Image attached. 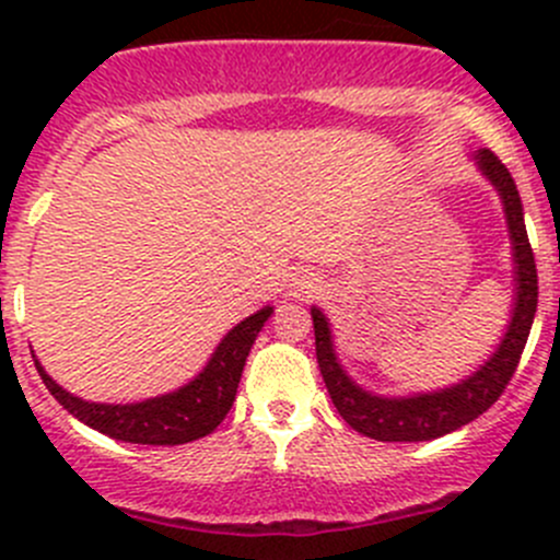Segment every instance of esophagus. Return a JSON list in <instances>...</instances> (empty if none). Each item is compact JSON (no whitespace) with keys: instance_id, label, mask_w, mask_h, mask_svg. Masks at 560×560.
<instances>
[{"instance_id":"1","label":"esophagus","mask_w":560,"mask_h":560,"mask_svg":"<svg viewBox=\"0 0 560 560\" xmlns=\"http://www.w3.org/2000/svg\"><path fill=\"white\" fill-rule=\"evenodd\" d=\"M316 287H319V279H316L314 273H298L295 279L290 281V295L292 298H312L316 292Z\"/></svg>"}]
</instances>
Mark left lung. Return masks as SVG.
<instances>
[{
	"mask_svg": "<svg viewBox=\"0 0 560 560\" xmlns=\"http://www.w3.org/2000/svg\"><path fill=\"white\" fill-rule=\"evenodd\" d=\"M477 165L485 178H490V184L499 189L501 202H504L517 281L512 322L506 327L504 338H501L499 349L493 352V358L482 369L474 371L460 385L436 389V393L411 395V398L371 395L343 374L330 341V325H327L325 314L319 308H312L316 363H319L327 393H330L338 415L354 431L369 439H376V442H431V439H439L444 433H453L457 428L468 425V422L477 420L482 411H488L499 400V395L504 393L512 376H515L517 363H521L530 325H534L536 298H539L534 252H530L528 233H525L521 195H517V186L510 171H506V165L490 149L477 151Z\"/></svg>",
	"mask_w": 560,
	"mask_h": 560,
	"instance_id": "left-lung-1",
	"label": "left lung"
}]
</instances>
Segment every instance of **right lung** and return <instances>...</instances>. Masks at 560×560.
Segmentation results:
<instances>
[{
    "label": "right lung",
    "instance_id": "right-lung-1",
    "mask_svg": "<svg viewBox=\"0 0 560 560\" xmlns=\"http://www.w3.org/2000/svg\"><path fill=\"white\" fill-rule=\"evenodd\" d=\"M270 314H273V308L265 306L257 314L246 316L241 325H235L222 338L202 374H197L189 385L175 389V393L160 395V398L140 400V404H89V400L75 398L65 387L56 385L37 360L35 365L50 395L72 417L86 422L94 431L118 439V442L175 447V444L208 436L228 417L235 393H238L248 349H252L254 338L262 330Z\"/></svg>",
    "mask_w": 560,
    "mask_h": 560
}]
</instances>
